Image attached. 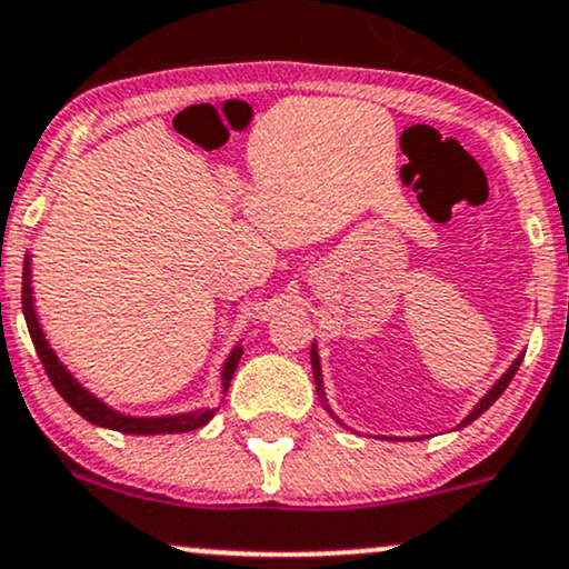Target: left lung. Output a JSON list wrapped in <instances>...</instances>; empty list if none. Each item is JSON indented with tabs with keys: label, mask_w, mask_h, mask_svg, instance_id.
<instances>
[{
	"label": "left lung",
	"mask_w": 569,
	"mask_h": 569,
	"mask_svg": "<svg viewBox=\"0 0 569 569\" xmlns=\"http://www.w3.org/2000/svg\"><path fill=\"white\" fill-rule=\"evenodd\" d=\"M310 360H312V376H315V389H318V397H320V400H323V402H326V395H323V379H320V360H318V352H315V345H312ZM519 362H522V355H519V358H517L515 362H511V368H509V371H506V373L501 376V379H498V381H496V385H492V389H490V392H488V395H485L480 402H477V406H475V410H471V413L467 416V419H463V421H461V427H467V423H471V421H475V419H480V416L485 413V410H488V408L492 406V402H496V400H498V397H501V395H503V389L511 385V379H515V373H517ZM326 408H328V406H326Z\"/></svg>",
	"instance_id": "8db88e82"
}]
</instances>
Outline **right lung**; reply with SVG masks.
Returning <instances> with one entry per match:
<instances>
[{
	"label": "right lung",
	"mask_w": 569,
	"mask_h": 569,
	"mask_svg": "<svg viewBox=\"0 0 569 569\" xmlns=\"http://www.w3.org/2000/svg\"><path fill=\"white\" fill-rule=\"evenodd\" d=\"M23 315H26V326H29L31 341L37 347L39 360H42L47 376H50L52 387L58 389L60 397L77 410L79 416H84L89 423H98V427L106 429H116V432L124 435H177V432H193V429H201L203 423H209L214 410H193V413H180V416H156V419H134V416H121L119 410L108 408L106 402H100L92 392H87L84 387L68 373V368L58 360V355L50 347V341L44 339L42 326H39L37 310H33V297H31V262L29 254H26V264H23ZM243 347H236L230 352V358L224 360L222 368V395L228 392L232 373H236L238 360H241Z\"/></svg>",
	"instance_id": "obj_1"
}]
</instances>
